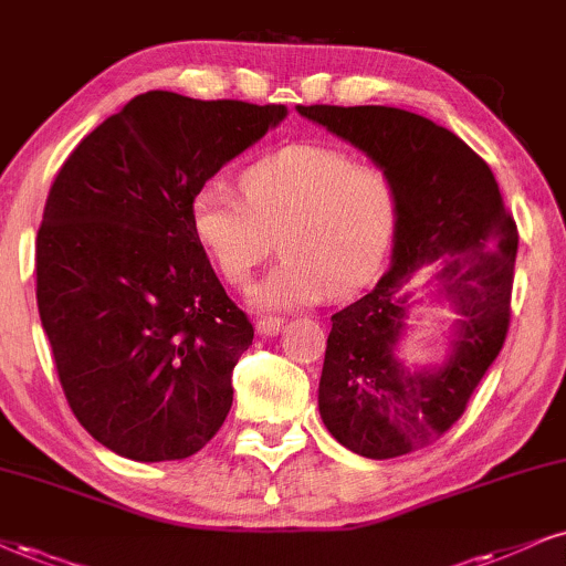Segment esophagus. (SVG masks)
<instances>
[{
    "mask_svg": "<svg viewBox=\"0 0 566 566\" xmlns=\"http://www.w3.org/2000/svg\"><path fill=\"white\" fill-rule=\"evenodd\" d=\"M281 327H283L281 317H260L254 323V331L260 333V336H268V338L277 336V333H281Z\"/></svg>",
    "mask_w": 566,
    "mask_h": 566,
    "instance_id": "1",
    "label": "esophagus"
}]
</instances>
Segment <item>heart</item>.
Masks as SVG:
<instances>
[{
  "instance_id": "obj_1",
  "label": "heart",
  "mask_w": 566,
  "mask_h": 566,
  "mask_svg": "<svg viewBox=\"0 0 566 566\" xmlns=\"http://www.w3.org/2000/svg\"><path fill=\"white\" fill-rule=\"evenodd\" d=\"M241 191L209 184L191 201V228L230 285L241 289L275 249L285 260L251 291L264 310L348 296L375 281L401 218L386 167L348 151L294 144L241 172Z\"/></svg>"
}]
</instances>
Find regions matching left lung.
Returning a JSON list of instances; mask_svg holds the SVG:
<instances>
[{"mask_svg": "<svg viewBox=\"0 0 566 566\" xmlns=\"http://www.w3.org/2000/svg\"><path fill=\"white\" fill-rule=\"evenodd\" d=\"M296 109L386 167L399 186L390 268L369 294L331 317L319 417L359 457H403L464 415L504 346L517 226L485 159L428 117L378 104ZM428 263L437 268L433 297L458 317L447 334L450 354L436 366L409 368L398 357L413 293L408 283Z\"/></svg>", "mask_w": 566, "mask_h": 566, "instance_id": "left-lung-1", "label": "left lung"}]
</instances>
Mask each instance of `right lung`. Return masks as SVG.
Here are the masks:
<instances>
[{
    "label": "right lung",
    "mask_w": 566,
    "mask_h": 566,
    "mask_svg": "<svg viewBox=\"0 0 566 566\" xmlns=\"http://www.w3.org/2000/svg\"><path fill=\"white\" fill-rule=\"evenodd\" d=\"M285 115L146 91L91 130L49 188L41 325L73 415L125 459H186L226 422L254 327L193 235L191 201Z\"/></svg>",
    "instance_id": "add662e5"
}]
</instances>
